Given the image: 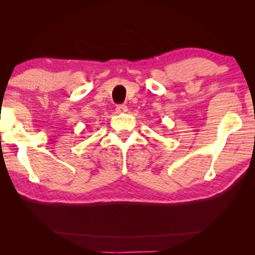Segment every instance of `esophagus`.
Segmentation results:
<instances>
[{"label":"esophagus","instance_id":"esophagus-1","mask_svg":"<svg viewBox=\"0 0 255 255\" xmlns=\"http://www.w3.org/2000/svg\"><path fill=\"white\" fill-rule=\"evenodd\" d=\"M116 110H117V113H120V114L127 113V111H128V107L124 106V104H120V106H117Z\"/></svg>","mask_w":255,"mask_h":255}]
</instances>
